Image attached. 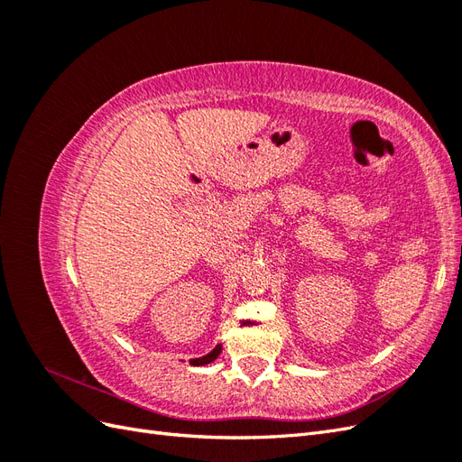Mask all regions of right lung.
<instances>
[{
    "instance_id": "1",
    "label": "right lung",
    "mask_w": 462,
    "mask_h": 462,
    "mask_svg": "<svg viewBox=\"0 0 462 462\" xmlns=\"http://www.w3.org/2000/svg\"><path fill=\"white\" fill-rule=\"evenodd\" d=\"M219 353H221V345H217L212 353H208L206 356H200V358H192L190 360V365L192 366H204V365H209V362L212 360H216L217 356H219Z\"/></svg>"
}]
</instances>
